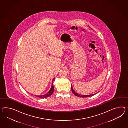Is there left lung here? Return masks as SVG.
<instances>
[{
  "label": "left lung",
  "instance_id": "left-lung-1",
  "mask_svg": "<svg viewBox=\"0 0 128 128\" xmlns=\"http://www.w3.org/2000/svg\"><path fill=\"white\" fill-rule=\"evenodd\" d=\"M71 88H72V90L73 93L74 95H75V96H78V97H80V98H87V97H90V96H93V95H94L96 94V93H95V94H94L88 95H80V94H79L78 93H76L75 91L73 89V88H72V84L71 85Z\"/></svg>",
  "mask_w": 128,
  "mask_h": 128
}]
</instances>
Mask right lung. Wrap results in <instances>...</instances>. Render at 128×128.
I'll list each match as a JSON object with an SVG mask.
<instances>
[{"instance_id":"add662e5","label":"right lung","mask_w":128,"mask_h":128,"mask_svg":"<svg viewBox=\"0 0 128 128\" xmlns=\"http://www.w3.org/2000/svg\"><path fill=\"white\" fill-rule=\"evenodd\" d=\"M55 79V78H54L53 79L52 81V86H51V88L50 89V90H49V92H48L47 94H45V95H42V96H35L36 97H38L40 98H48L50 96L52 95L54 92V86L53 84V81H54V79Z\"/></svg>"}]
</instances>
